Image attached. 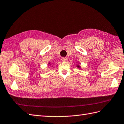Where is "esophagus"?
I'll return each mask as SVG.
<instances>
[{
	"label": "esophagus",
	"mask_w": 124,
	"mask_h": 124,
	"mask_svg": "<svg viewBox=\"0 0 124 124\" xmlns=\"http://www.w3.org/2000/svg\"><path fill=\"white\" fill-rule=\"evenodd\" d=\"M62 60L64 62H66L68 61V58L67 57H62Z\"/></svg>",
	"instance_id": "1"
}]
</instances>
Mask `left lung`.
Segmentation results:
<instances>
[{
  "label": "left lung",
  "instance_id": "obj_1",
  "mask_svg": "<svg viewBox=\"0 0 124 124\" xmlns=\"http://www.w3.org/2000/svg\"><path fill=\"white\" fill-rule=\"evenodd\" d=\"M77 63H78V64H77V65H76V67H77L78 69H81V65H80V63L79 62V61H77Z\"/></svg>",
  "mask_w": 124,
  "mask_h": 124
}]
</instances>
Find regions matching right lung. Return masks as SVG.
I'll use <instances>...</instances> for the list:
<instances>
[{"label": "right lung", "instance_id": "1", "mask_svg": "<svg viewBox=\"0 0 124 124\" xmlns=\"http://www.w3.org/2000/svg\"><path fill=\"white\" fill-rule=\"evenodd\" d=\"M51 65H52V67H53V63H52L48 62V64H47V66L49 67V66H51Z\"/></svg>", "mask_w": 124, "mask_h": 124}]
</instances>
